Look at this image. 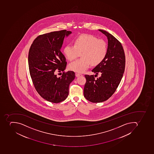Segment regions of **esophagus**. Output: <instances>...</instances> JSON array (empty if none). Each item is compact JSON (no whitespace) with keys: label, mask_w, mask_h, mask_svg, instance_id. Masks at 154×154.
Instances as JSON below:
<instances>
[{"label":"esophagus","mask_w":154,"mask_h":154,"mask_svg":"<svg viewBox=\"0 0 154 154\" xmlns=\"http://www.w3.org/2000/svg\"><path fill=\"white\" fill-rule=\"evenodd\" d=\"M75 76H76V77H79V76H82V75L81 74H79V73H75Z\"/></svg>","instance_id":"obj_1"}]
</instances>
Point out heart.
<instances>
[{"instance_id":"b5f03b06","label":"heart","mask_w":154,"mask_h":154,"mask_svg":"<svg viewBox=\"0 0 154 154\" xmlns=\"http://www.w3.org/2000/svg\"><path fill=\"white\" fill-rule=\"evenodd\" d=\"M108 46L105 40L91 35L84 34L75 39V45L69 44L63 48V53L69 61H73L82 53V58L70 63V70L83 73L91 63L97 66L103 61L107 52Z\"/></svg>"}]
</instances>
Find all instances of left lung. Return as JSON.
<instances>
[{
    "label": "left lung",
    "mask_w": 154,
    "mask_h": 154,
    "mask_svg": "<svg viewBox=\"0 0 154 154\" xmlns=\"http://www.w3.org/2000/svg\"><path fill=\"white\" fill-rule=\"evenodd\" d=\"M108 39V49L103 61L92 72L101 76L97 79L93 75H85L86 82L84 96L86 99L94 103L106 101L115 92L125 70V55L121 43L111 34L99 29Z\"/></svg>",
    "instance_id": "8db88e82"
}]
</instances>
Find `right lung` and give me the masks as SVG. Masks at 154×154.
Returning a JSON list of instances; mask_svg holds the SVG:
<instances>
[{"instance_id": "1", "label": "right lung", "mask_w": 154, "mask_h": 154, "mask_svg": "<svg viewBox=\"0 0 154 154\" xmlns=\"http://www.w3.org/2000/svg\"><path fill=\"white\" fill-rule=\"evenodd\" d=\"M66 30L39 35L29 49V72L35 90L43 99L59 103L68 97L69 86L75 78L73 71L63 72L57 78L55 72L64 71L67 63L61 50L64 38L71 34Z\"/></svg>"}]
</instances>
